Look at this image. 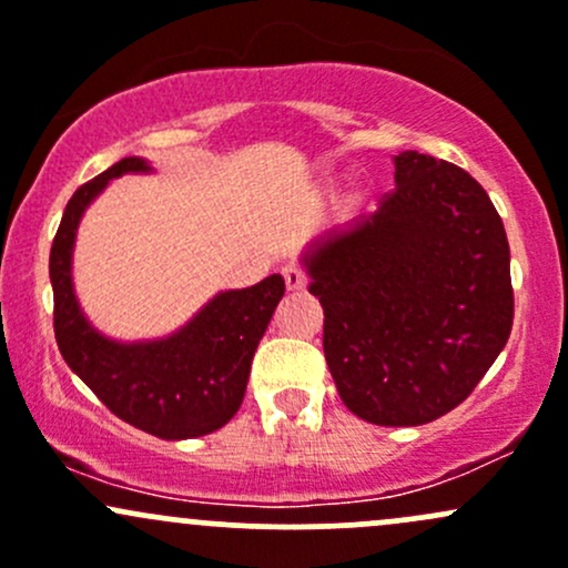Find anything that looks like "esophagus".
Segmentation results:
<instances>
[{
  "instance_id": "esophagus-1",
  "label": "esophagus",
  "mask_w": 568,
  "mask_h": 568,
  "mask_svg": "<svg viewBox=\"0 0 568 568\" xmlns=\"http://www.w3.org/2000/svg\"><path fill=\"white\" fill-rule=\"evenodd\" d=\"M282 276H284V282H286V290H290V292L306 290L308 278H306V273H303V267H297V265H284V267H282Z\"/></svg>"
}]
</instances>
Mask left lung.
<instances>
[{"instance_id":"obj_1","label":"left lung","mask_w":568,"mask_h":568,"mask_svg":"<svg viewBox=\"0 0 568 568\" xmlns=\"http://www.w3.org/2000/svg\"><path fill=\"white\" fill-rule=\"evenodd\" d=\"M379 211L314 237L301 265L325 308L341 400L406 428L453 412L501 355L515 297L496 205L466 170L400 151Z\"/></svg>"}]
</instances>
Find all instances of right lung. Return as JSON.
Returning a JSON list of instances; mask_svg holds the SVG:
<instances>
[{
    "label": "right lung",
    "mask_w": 568,
    "mask_h": 568,
    "mask_svg": "<svg viewBox=\"0 0 568 568\" xmlns=\"http://www.w3.org/2000/svg\"><path fill=\"white\" fill-rule=\"evenodd\" d=\"M154 173L143 156H124L83 184L67 203L51 246L53 331L64 363L115 417L168 442L205 436L235 417L252 357L284 297L278 273L246 290L213 295L186 325L162 338L115 341L83 314L72 282V252L83 213L113 179Z\"/></svg>",
    "instance_id": "add662e5"
}]
</instances>
